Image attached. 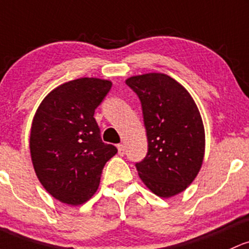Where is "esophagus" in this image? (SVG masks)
<instances>
[{"label":"esophagus","mask_w":249,"mask_h":249,"mask_svg":"<svg viewBox=\"0 0 249 249\" xmlns=\"http://www.w3.org/2000/svg\"><path fill=\"white\" fill-rule=\"evenodd\" d=\"M118 154L120 155V156H124L125 155V146L123 145V144H118Z\"/></svg>","instance_id":"1"}]
</instances>
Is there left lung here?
I'll return each instance as SVG.
<instances>
[{
	"instance_id": "obj_1",
	"label": "left lung",
	"mask_w": 249,
	"mask_h": 249,
	"mask_svg": "<svg viewBox=\"0 0 249 249\" xmlns=\"http://www.w3.org/2000/svg\"><path fill=\"white\" fill-rule=\"evenodd\" d=\"M147 137V154L136 163L144 184L160 197H171L190 185L204 157V127L189 92L163 73L131 76Z\"/></svg>"
}]
</instances>
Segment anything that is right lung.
<instances>
[{
  "label": "right lung",
  "instance_id": "right-lung-1",
  "mask_svg": "<svg viewBox=\"0 0 249 249\" xmlns=\"http://www.w3.org/2000/svg\"><path fill=\"white\" fill-rule=\"evenodd\" d=\"M111 86L98 78L60 85L46 95L33 119L29 147L35 174L62 203L89 201L99 187L104 165L118 151L102 141L93 117Z\"/></svg>",
  "mask_w": 249,
  "mask_h": 249
}]
</instances>
